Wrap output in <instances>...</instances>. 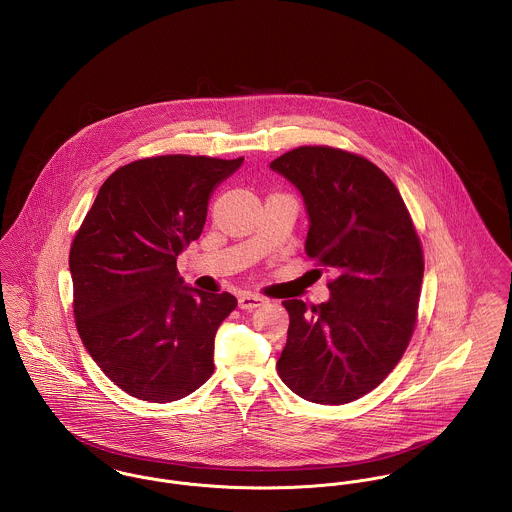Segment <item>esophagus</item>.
Masks as SVG:
<instances>
[{"label":"esophagus","instance_id":"obj_1","mask_svg":"<svg viewBox=\"0 0 512 512\" xmlns=\"http://www.w3.org/2000/svg\"><path fill=\"white\" fill-rule=\"evenodd\" d=\"M263 302H265V300H263L261 296H255V294H249V292H245V294H241V296L237 298V306H239L241 310H245V312H251V310L263 306Z\"/></svg>","mask_w":512,"mask_h":512}]
</instances>
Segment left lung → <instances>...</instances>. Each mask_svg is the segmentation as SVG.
Returning <instances> with one entry per match:
<instances>
[{
	"instance_id": "8db88e82",
	"label": "left lung",
	"mask_w": 512,
	"mask_h": 512,
	"mask_svg": "<svg viewBox=\"0 0 512 512\" xmlns=\"http://www.w3.org/2000/svg\"><path fill=\"white\" fill-rule=\"evenodd\" d=\"M269 167L300 192L306 253L334 277L318 306L284 300L290 324L277 371L298 397L351 402L395 369L410 341L424 275L420 239L397 186L359 155L298 147Z\"/></svg>"
}]
</instances>
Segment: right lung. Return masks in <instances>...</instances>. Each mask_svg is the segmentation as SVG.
<instances>
[{"instance_id": "right-lung-1", "label": "right lung", "mask_w": 512, "mask_h": 512, "mask_svg": "<svg viewBox=\"0 0 512 512\" xmlns=\"http://www.w3.org/2000/svg\"><path fill=\"white\" fill-rule=\"evenodd\" d=\"M241 165L188 155L129 163L102 184L72 241L80 340L131 397L172 402L214 373V338L237 300L184 284L176 259Z\"/></svg>"}]
</instances>
